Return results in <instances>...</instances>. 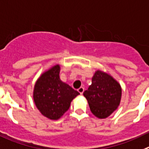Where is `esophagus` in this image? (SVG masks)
I'll list each match as a JSON object with an SVG mask.
<instances>
[{"label": "esophagus", "instance_id": "34e87169", "mask_svg": "<svg viewBox=\"0 0 149 149\" xmlns=\"http://www.w3.org/2000/svg\"><path fill=\"white\" fill-rule=\"evenodd\" d=\"M84 88H83V87H80V88L78 89V91L79 92L80 94H81V95L82 94L83 92H84Z\"/></svg>", "mask_w": 149, "mask_h": 149}]
</instances>
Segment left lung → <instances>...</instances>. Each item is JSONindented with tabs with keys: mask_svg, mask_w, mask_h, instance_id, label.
I'll list each match as a JSON object with an SVG mask.
<instances>
[{
	"mask_svg": "<svg viewBox=\"0 0 149 149\" xmlns=\"http://www.w3.org/2000/svg\"><path fill=\"white\" fill-rule=\"evenodd\" d=\"M93 115L100 119L109 116L120 105L122 96L120 84L111 76L97 70L92 82L83 93Z\"/></svg>",
	"mask_w": 149,
	"mask_h": 149,
	"instance_id": "1",
	"label": "left lung"
}]
</instances>
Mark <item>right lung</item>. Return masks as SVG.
I'll use <instances>...</instances> for the list:
<instances>
[{"label":"right lung","mask_w":149,"mask_h":149,"mask_svg":"<svg viewBox=\"0 0 149 149\" xmlns=\"http://www.w3.org/2000/svg\"><path fill=\"white\" fill-rule=\"evenodd\" d=\"M60 66L56 65L39 77L33 91V99L41 114L50 120H58L69 109L70 102L79 95L59 78Z\"/></svg>","instance_id":"1"}]
</instances>
